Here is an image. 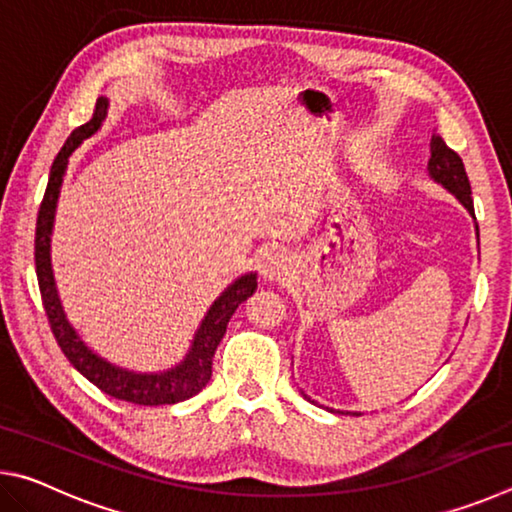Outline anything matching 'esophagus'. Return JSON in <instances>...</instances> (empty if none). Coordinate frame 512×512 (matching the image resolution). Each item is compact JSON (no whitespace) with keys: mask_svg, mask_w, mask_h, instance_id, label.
<instances>
[{"mask_svg":"<svg viewBox=\"0 0 512 512\" xmlns=\"http://www.w3.org/2000/svg\"><path fill=\"white\" fill-rule=\"evenodd\" d=\"M291 257L284 253V250H273V253H268L262 262V275L266 280L271 282H280V280H287L291 275Z\"/></svg>","mask_w":512,"mask_h":512,"instance_id":"1","label":"esophagus"}]
</instances>
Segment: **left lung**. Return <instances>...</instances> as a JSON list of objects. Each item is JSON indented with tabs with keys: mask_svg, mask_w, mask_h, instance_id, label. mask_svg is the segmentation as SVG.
Wrapping results in <instances>:
<instances>
[{
	"mask_svg": "<svg viewBox=\"0 0 512 512\" xmlns=\"http://www.w3.org/2000/svg\"><path fill=\"white\" fill-rule=\"evenodd\" d=\"M427 171H429V178L433 180V183L443 185L447 192L454 194L458 201H461L465 210L474 216L472 187H470V180H467V173H465L461 155L449 149L440 135L431 137V158H429V164H427ZM476 232H479V225H476ZM302 395H305V393H302ZM307 400H309V397H307Z\"/></svg>",
	"mask_w": 512,
	"mask_h": 512,
	"instance_id": "obj_1",
	"label": "left lung"
}]
</instances>
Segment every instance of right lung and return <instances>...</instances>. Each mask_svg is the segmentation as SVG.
<instances>
[{
  "label": "right lung",
  "mask_w": 512,
  "mask_h": 512,
  "mask_svg": "<svg viewBox=\"0 0 512 512\" xmlns=\"http://www.w3.org/2000/svg\"><path fill=\"white\" fill-rule=\"evenodd\" d=\"M106 115L108 99L99 97L97 106H94L92 119L88 124L76 128V131L67 137L65 146L58 151L54 164H51L49 183L45 189V198H42L36 223V275L42 305H45L51 332H54L60 350H63L69 363H72L85 379H90L94 386L101 388L103 393L115 397V400L133 402L140 406L176 404L189 400V397L201 393L207 386V381L212 377V357L223 339L225 327H228L232 314H235V309L241 302L248 300L255 293L257 273H246L237 277V280L212 302V307L207 309L205 318L196 329L194 341L189 345L185 359L169 370L135 372L119 368L115 363L99 357L97 352H92L88 345H85L79 332L69 325L63 305H60L54 271H51V230H54L56 205L60 187H63L69 155L79 149L88 137L99 131Z\"/></svg>",
  "instance_id": "obj_1"
}]
</instances>
